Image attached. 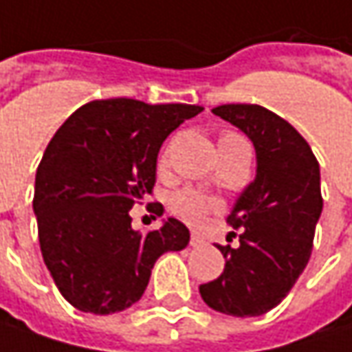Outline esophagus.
Wrapping results in <instances>:
<instances>
[{
  "mask_svg": "<svg viewBox=\"0 0 352 352\" xmlns=\"http://www.w3.org/2000/svg\"><path fill=\"white\" fill-rule=\"evenodd\" d=\"M189 243H191V247H203L205 245V239L201 237V235H197V233H193Z\"/></svg>",
  "mask_w": 352,
  "mask_h": 352,
  "instance_id": "34e87169",
  "label": "esophagus"
}]
</instances>
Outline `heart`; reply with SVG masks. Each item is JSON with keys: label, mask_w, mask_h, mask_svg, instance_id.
I'll use <instances>...</instances> for the list:
<instances>
[{"label": "heart", "mask_w": 352, "mask_h": 352, "mask_svg": "<svg viewBox=\"0 0 352 352\" xmlns=\"http://www.w3.org/2000/svg\"><path fill=\"white\" fill-rule=\"evenodd\" d=\"M229 145H247V141L235 133H225L219 139V147H229ZM171 207L181 219L189 223H199L205 213L217 209V201L199 195L195 191H181L171 199Z\"/></svg>", "instance_id": "1"}]
</instances>
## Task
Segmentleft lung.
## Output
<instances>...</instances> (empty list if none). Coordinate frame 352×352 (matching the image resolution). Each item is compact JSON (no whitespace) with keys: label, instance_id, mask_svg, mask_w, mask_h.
<instances>
[{"label":"left lung","instance_id":"left-lung-1","mask_svg":"<svg viewBox=\"0 0 352 352\" xmlns=\"http://www.w3.org/2000/svg\"><path fill=\"white\" fill-rule=\"evenodd\" d=\"M213 113L251 139L257 175L227 217L241 229L239 245H219L225 269L199 293L223 315L261 317L287 297L311 257L322 211L319 161L291 123L261 105H219Z\"/></svg>","mask_w":352,"mask_h":352}]
</instances>
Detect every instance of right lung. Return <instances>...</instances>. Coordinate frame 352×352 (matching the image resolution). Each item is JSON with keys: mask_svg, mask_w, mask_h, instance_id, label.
Returning a JSON list of instances; mask_svg holds the SVG:
<instances>
[{"mask_svg": "<svg viewBox=\"0 0 352 352\" xmlns=\"http://www.w3.org/2000/svg\"><path fill=\"white\" fill-rule=\"evenodd\" d=\"M201 111L101 99L79 107L53 135L35 173L33 213L43 261L75 309L125 311L145 293L157 258L189 245L181 221L167 217L143 235L129 211L153 191L163 141Z\"/></svg>", "mask_w": 352, "mask_h": 352, "instance_id": "1", "label": "right lung"}]
</instances>
